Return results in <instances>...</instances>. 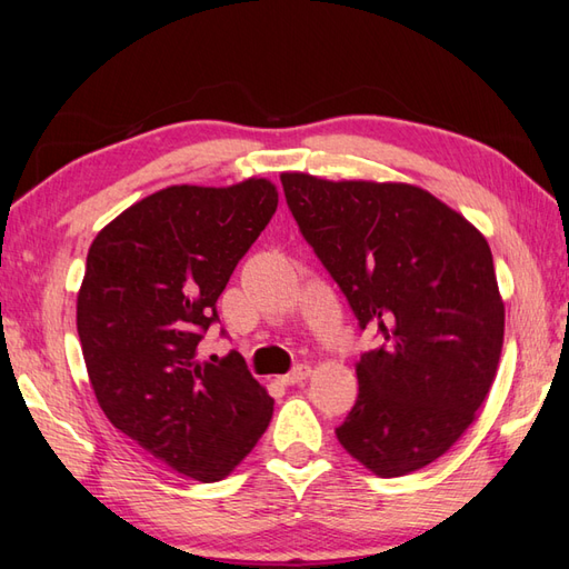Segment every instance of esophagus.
<instances>
[{
    "label": "esophagus",
    "mask_w": 569,
    "mask_h": 569,
    "mask_svg": "<svg viewBox=\"0 0 569 569\" xmlns=\"http://www.w3.org/2000/svg\"><path fill=\"white\" fill-rule=\"evenodd\" d=\"M308 377H310V367H308V365H298V367H293L288 373H283L281 383L293 386V383H300V381L308 379Z\"/></svg>",
    "instance_id": "esophagus-1"
}]
</instances>
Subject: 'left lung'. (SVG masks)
<instances>
[{
    "label": "left lung",
    "instance_id": "obj_1",
    "mask_svg": "<svg viewBox=\"0 0 569 569\" xmlns=\"http://www.w3.org/2000/svg\"><path fill=\"white\" fill-rule=\"evenodd\" d=\"M300 234L379 349L337 440L379 477L435 462L462 438L497 377L503 300L485 234L408 183L281 173Z\"/></svg>",
    "mask_w": 569,
    "mask_h": 569
}]
</instances>
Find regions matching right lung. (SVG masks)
Segmentation results:
<instances>
[{"mask_svg":"<svg viewBox=\"0 0 569 569\" xmlns=\"http://www.w3.org/2000/svg\"><path fill=\"white\" fill-rule=\"evenodd\" d=\"M271 180L171 186L94 237L78 335L98 403L117 430L178 475L220 481L273 416L239 352L200 361L217 298L276 212Z\"/></svg>","mask_w":569,"mask_h":569,"instance_id":"1","label":"right lung"}]
</instances>
